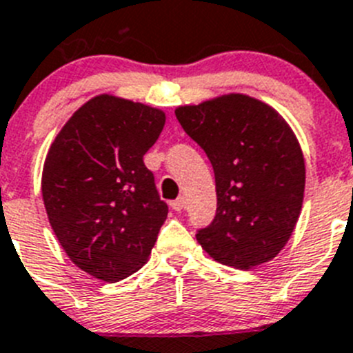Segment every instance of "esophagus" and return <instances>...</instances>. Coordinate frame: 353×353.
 I'll use <instances>...</instances> for the list:
<instances>
[{"mask_svg":"<svg viewBox=\"0 0 353 353\" xmlns=\"http://www.w3.org/2000/svg\"><path fill=\"white\" fill-rule=\"evenodd\" d=\"M170 206H172L174 211H177V213H181V211H185L186 201H185V199H183V197H179V199H176V201L170 202Z\"/></svg>","mask_w":353,"mask_h":353,"instance_id":"esophagus-1","label":"esophagus"}]
</instances>
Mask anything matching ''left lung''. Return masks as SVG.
<instances>
[{"label": "left lung", "instance_id": "1", "mask_svg": "<svg viewBox=\"0 0 353 353\" xmlns=\"http://www.w3.org/2000/svg\"><path fill=\"white\" fill-rule=\"evenodd\" d=\"M176 117L214 172L216 213L197 231L202 249L234 268L274 259L304 201V156L290 125L268 104L241 94L181 106Z\"/></svg>", "mask_w": 353, "mask_h": 353}]
</instances>
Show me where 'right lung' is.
<instances>
[{"mask_svg":"<svg viewBox=\"0 0 353 353\" xmlns=\"http://www.w3.org/2000/svg\"><path fill=\"white\" fill-rule=\"evenodd\" d=\"M163 125L159 110L97 96L67 121L46 156L49 223L70 261L106 283L142 268L167 220V202L143 163Z\"/></svg>","mask_w":353,"mask_h":353,"instance_id":"right-lung-1","label":"right lung"}]
</instances>
